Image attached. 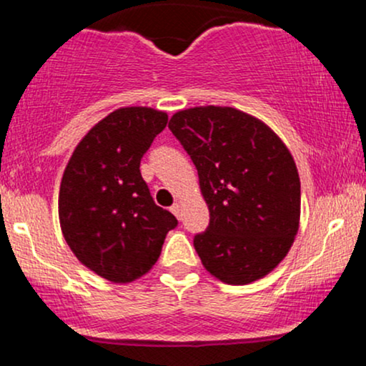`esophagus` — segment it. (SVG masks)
<instances>
[{"mask_svg": "<svg viewBox=\"0 0 366 366\" xmlns=\"http://www.w3.org/2000/svg\"><path fill=\"white\" fill-rule=\"evenodd\" d=\"M170 212H172V213H174V215H175V217H177V218H179V220H180V218H182V209H180V204H179V203H174V204H172Z\"/></svg>", "mask_w": 366, "mask_h": 366, "instance_id": "esophagus-1", "label": "esophagus"}]
</instances>
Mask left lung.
Returning <instances> with one entry per match:
<instances>
[{
  "label": "left lung",
  "mask_w": 366,
  "mask_h": 366,
  "mask_svg": "<svg viewBox=\"0 0 366 366\" xmlns=\"http://www.w3.org/2000/svg\"><path fill=\"white\" fill-rule=\"evenodd\" d=\"M172 130L194 163L209 224L194 236L201 263L222 282L262 279L297 234L301 184L296 163L263 122L229 107L177 112Z\"/></svg>",
  "instance_id": "obj_1"
}]
</instances>
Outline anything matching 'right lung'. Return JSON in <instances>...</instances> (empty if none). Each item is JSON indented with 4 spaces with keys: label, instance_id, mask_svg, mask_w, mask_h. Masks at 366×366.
I'll return each instance as SVG.
<instances>
[{
    "label": "right lung",
    "instance_id": "1",
    "mask_svg": "<svg viewBox=\"0 0 366 366\" xmlns=\"http://www.w3.org/2000/svg\"><path fill=\"white\" fill-rule=\"evenodd\" d=\"M167 113L115 110L75 148L63 174L58 215L79 262L117 284L132 282L157 263L177 218L154 204L141 158L167 127Z\"/></svg>",
    "mask_w": 366,
    "mask_h": 366
}]
</instances>
